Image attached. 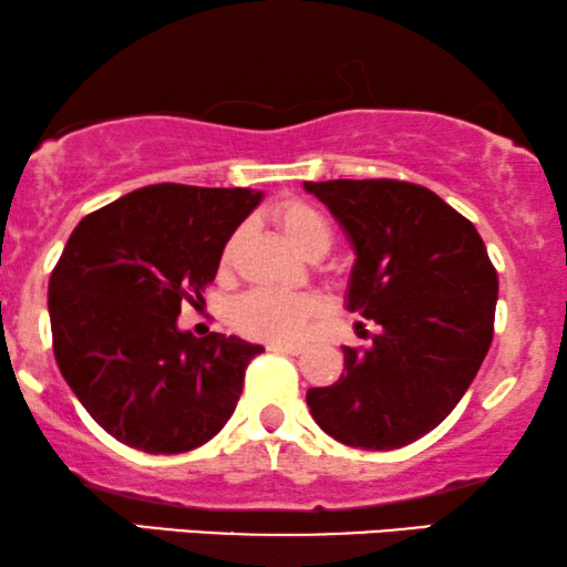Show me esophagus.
I'll list each match as a JSON object with an SVG mask.
<instances>
[{
  "label": "esophagus",
  "instance_id": "esophagus-1",
  "mask_svg": "<svg viewBox=\"0 0 567 567\" xmlns=\"http://www.w3.org/2000/svg\"><path fill=\"white\" fill-rule=\"evenodd\" d=\"M269 351L292 353V357H298V353H303V346L301 343H269Z\"/></svg>",
  "mask_w": 567,
  "mask_h": 567
}]
</instances>
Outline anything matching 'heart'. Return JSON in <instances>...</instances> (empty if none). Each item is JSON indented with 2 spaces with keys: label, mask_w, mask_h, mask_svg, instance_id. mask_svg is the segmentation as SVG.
<instances>
[{
  "label": "heart",
  "mask_w": 567,
  "mask_h": 567,
  "mask_svg": "<svg viewBox=\"0 0 567 567\" xmlns=\"http://www.w3.org/2000/svg\"><path fill=\"white\" fill-rule=\"evenodd\" d=\"M277 224L288 240L303 256L319 258L332 243L330 224L317 208L303 200H285L275 210ZM240 231L229 237L224 248V264L235 256ZM317 317V301L309 296H292L279 290H250L231 306V324L245 338L266 340V343H298L309 332L311 319Z\"/></svg>",
  "instance_id": "heart-1"
}]
</instances>
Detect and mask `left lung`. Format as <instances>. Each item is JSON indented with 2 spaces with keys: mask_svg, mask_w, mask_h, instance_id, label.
<instances>
[{
  "mask_svg": "<svg viewBox=\"0 0 567 567\" xmlns=\"http://www.w3.org/2000/svg\"><path fill=\"white\" fill-rule=\"evenodd\" d=\"M353 245L346 306L380 324L370 349L343 346L338 383L306 404L327 435L391 452L460 404L494 338L499 279L478 229L427 187L395 179L303 182Z\"/></svg>",
  "mask_w": 567,
  "mask_h": 567,
  "instance_id": "8db88e82",
  "label": "left lung"
}]
</instances>
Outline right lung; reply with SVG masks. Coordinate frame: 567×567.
Listing matches in <instances>:
<instances>
[{
    "label": "right lung",
    "instance_id": "add662e5",
    "mask_svg": "<svg viewBox=\"0 0 567 567\" xmlns=\"http://www.w3.org/2000/svg\"><path fill=\"white\" fill-rule=\"evenodd\" d=\"M261 193L150 184L84 216L50 277L52 346L65 383L113 439L147 454L203 446L227 425L264 349L176 324L200 301L224 245Z\"/></svg>",
    "mask_w": 567,
    "mask_h": 567
}]
</instances>
